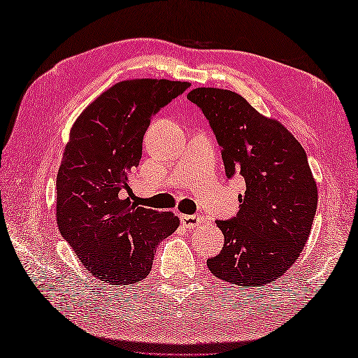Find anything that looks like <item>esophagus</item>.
<instances>
[{
    "label": "esophagus",
    "mask_w": 358,
    "mask_h": 358,
    "mask_svg": "<svg viewBox=\"0 0 358 358\" xmlns=\"http://www.w3.org/2000/svg\"><path fill=\"white\" fill-rule=\"evenodd\" d=\"M180 220L186 227H189V229H191V227L200 226V223H201V218L196 217V215H185L183 214V215H180Z\"/></svg>",
    "instance_id": "1"
}]
</instances>
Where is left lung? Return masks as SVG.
<instances>
[{
  "mask_svg": "<svg viewBox=\"0 0 358 358\" xmlns=\"http://www.w3.org/2000/svg\"><path fill=\"white\" fill-rule=\"evenodd\" d=\"M187 98L209 120L227 178L240 173L246 181L237 217L217 222L224 246L208 268L235 286L275 283L299 260L317 210L306 152L280 121L232 90L196 87Z\"/></svg>",
  "mask_w": 358,
  "mask_h": 358,
  "instance_id": "8db88e82",
  "label": "left lung"
}]
</instances>
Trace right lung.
Here are the masks:
<instances>
[{"mask_svg": "<svg viewBox=\"0 0 358 358\" xmlns=\"http://www.w3.org/2000/svg\"><path fill=\"white\" fill-rule=\"evenodd\" d=\"M191 86L124 80L98 95L75 121L57 175V224L86 269L108 285L149 275L158 243L180 226L173 212L123 199L138 166L150 118Z\"/></svg>", "mask_w": 358, "mask_h": 358, "instance_id": "obj_1", "label": "right lung"}]
</instances>
